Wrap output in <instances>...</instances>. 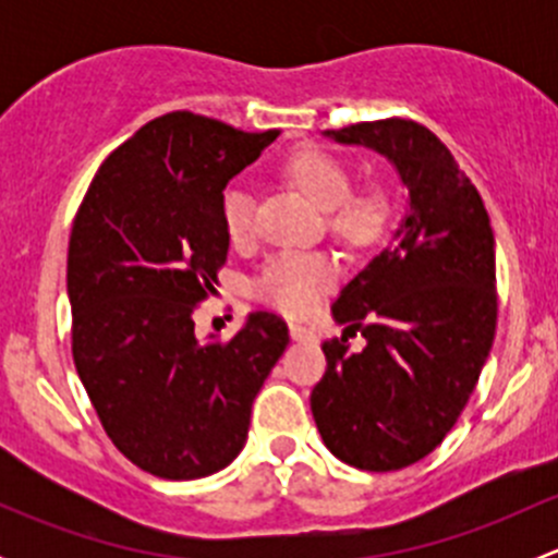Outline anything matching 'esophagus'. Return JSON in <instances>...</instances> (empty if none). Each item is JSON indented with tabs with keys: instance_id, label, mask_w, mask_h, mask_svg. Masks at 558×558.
<instances>
[{
	"instance_id": "obj_1",
	"label": "esophagus",
	"mask_w": 558,
	"mask_h": 558,
	"mask_svg": "<svg viewBox=\"0 0 558 558\" xmlns=\"http://www.w3.org/2000/svg\"><path fill=\"white\" fill-rule=\"evenodd\" d=\"M289 331H291V340L296 342H315L318 337H315L313 329H307V326L302 324H289Z\"/></svg>"
}]
</instances>
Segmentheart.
<instances>
[{
    "label": "heart",
    "instance_id": "1",
    "mask_svg": "<svg viewBox=\"0 0 558 558\" xmlns=\"http://www.w3.org/2000/svg\"><path fill=\"white\" fill-rule=\"evenodd\" d=\"M286 174L326 210L331 232L353 245L373 243L388 221L386 194L375 185L351 191V170L324 148H302L286 159ZM223 227L232 243H247L256 232L253 199L243 185H229L221 202ZM337 275V264L320 251H283L264 264L256 294L278 311L311 313Z\"/></svg>",
    "mask_w": 558,
    "mask_h": 558
}]
</instances>
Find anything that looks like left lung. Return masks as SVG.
<instances>
[{"instance_id": "8db88e82", "label": "left lung", "mask_w": 558, "mask_h": 558, "mask_svg": "<svg viewBox=\"0 0 558 558\" xmlns=\"http://www.w3.org/2000/svg\"><path fill=\"white\" fill-rule=\"evenodd\" d=\"M386 156L408 210L386 245L331 305L342 337L324 342L311 393L320 440L345 464L391 472L435 451L466 399L497 331V256L481 194L451 150L404 118L324 132ZM362 330L351 352L347 335Z\"/></svg>"}]
</instances>
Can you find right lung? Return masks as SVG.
Instances as JSON below:
<instances>
[{"instance_id":"add662e5","label":"right lung","mask_w":558,"mask_h":558,"mask_svg":"<svg viewBox=\"0 0 558 558\" xmlns=\"http://www.w3.org/2000/svg\"><path fill=\"white\" fill-rule=\"evenodd\" d=\"M275 137L189 110L154 118L107 156L72 223L75 369L112 446L156 477L232 464L289 345L267 311L227 342L199 340L191 318L227 262L223 189Z\"/></svg>"}]
</instances>
